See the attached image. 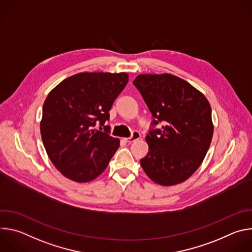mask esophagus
I'll use <instances>...</instances> for the list:
<instances>
[{"label":"esophagus","instance_id":"esophagus-1","mask_svg":"<svg viewBox=\"0 0 252 252\" xmlns=\"http://www.w3.org/2000/svg\"><path fill=\"white\" fill-rule=\"evenodd\" d=\"M139 138H140V133L138 131H133L130 137H126V138H124V140L127 143H131V142H133V141H135Z\"/></svg>","mask_w":252,"mask_h":252}]
</instances>
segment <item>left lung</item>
<instances>
[{"label":"left lung","mask_w":252,"mask_h":252,"mask_svg":"<svg viewBox=\"0 0 252 252\" xmlns=\"http://www.w3.org/2000/svg\"><path fill=\"white\" fill-rule=\"evenodd\" d=\"M155 119L146 140L142 169L158 185L181 184L193 174L209 149L213 125L206 97L169 74L138 75L132 82ZM160 122V129L155 126Z\"/></svg>","instance_id":"left-lung-1"}]
</instances>
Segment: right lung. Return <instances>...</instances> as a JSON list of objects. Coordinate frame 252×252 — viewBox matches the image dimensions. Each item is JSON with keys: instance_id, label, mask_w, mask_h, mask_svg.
<instances>
[{"instance_id": "obj_1", "label": "right lung", "mask_w": 252, "mask_h": 252, "mask_svg": "<svg viewBox=\"0 0 252 252\" xmlns=\"http://www.w3.org/2000/svg\"><path fill=\"white\" fill-rule=\"evenodd\" d=\"M128 82L126 73H81L60 83L43 105L41 134L47 154L63 175L93 181L120 147L111 136L110 111ZM98 123L104 131L93 127Z\"/></svg>"}]
</instances>
